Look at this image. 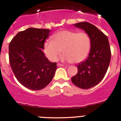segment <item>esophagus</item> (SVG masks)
<instances>
[{
  "mask_svg": "<svg viewBox=\"0 0 121 121\" xmlns=\"http://www.w3.org/2000/svg\"><path fill=\"white\" fill-rule=\"evenodd\" d=\"M57 66L58 67H63L64 66V64H61V63H57Z\"/></svg>",
  "mask_w": 121,
  "mask_h": 121,
  "instance_id": "esophagus-1",
  "label": "esophagus"
}]
</instances>
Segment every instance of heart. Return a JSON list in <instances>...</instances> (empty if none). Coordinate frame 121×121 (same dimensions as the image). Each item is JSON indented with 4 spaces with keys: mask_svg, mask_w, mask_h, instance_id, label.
Here are the masks:
<instances>
[{
    "mask_svg": "<svg viewBox=\"0 0 121 121\" xmlns=\"http://www.w3.org/2000/svg\"><path fill=\"white\" fill-rule=\"evenodd\" d=\"M52 38L44 45V53L51 61L57 60L62 50L65 53L63 60L76 63L83 61L89 54L91 40L86 32L61 30L54 34Z\"/></svg>",
    "mask_w": 121,
    "mask_h": 121,
    "instance_id": "1",
    "label": "heart"
}]
</instances>
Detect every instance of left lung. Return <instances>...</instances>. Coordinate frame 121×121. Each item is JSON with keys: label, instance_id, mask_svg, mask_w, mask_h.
<instances>
[{"label": "left lung", "instance_id": "8db88e82", "mask_svg": "<svg viewBox=\"0 0 121 121\" xmlns=\"http://www.w3.org/2000/svg\"><path fill=\"white\" fill-rule=\"evenodd\" d=\"M74 25L89 35L91 45L89 56L77 64L78 72L71 77V82L78 87L88 89L100 83L107 72L111 57L109 43L107 36L89 22H79Z\"/></svg>", "mask_w": 121, "mask_h": 121}]
</instances>
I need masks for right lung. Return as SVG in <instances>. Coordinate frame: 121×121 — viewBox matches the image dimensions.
<instances>
[{"mask_svg": "<svg viewBox=\"0 0 121 121\" xmlns=\"http://www.w3.org/2000/svg\"><path fill=\"white\" fill-rule=\"evenodd\" d=\"M50 29L29 28L18 32L9 45L10 67L22 85L32 90L44 89L51 82L57 69L43 52Z\"/></svg>", "mask_w": 121, "mask_h": 121, "instance_id": "add662e5", "label": "right lung"}]
</instances>
